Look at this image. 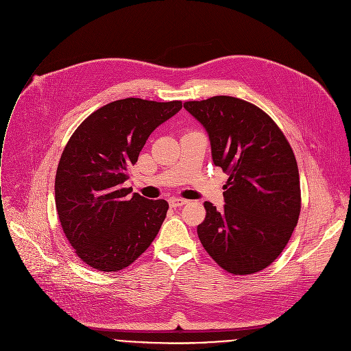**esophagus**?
<instances>
[{
  "instance_id": "34e87169",
  "label": "esophagus",
  "mask_w": 351,
  "mask_h": 351,
  "mask_svg": "<svg viewBox=\"0 0 351 351\" xmlns=\"http://www.w3.org/2000/svg\"><path fill=\"white\" fill-rule=\"evenodd\" d=\"M169 203H170V206H171V207H181V206L186 204V203H188V200H185V199H180V197H170V199H169Z\"/></svg>"
}]
</instances>
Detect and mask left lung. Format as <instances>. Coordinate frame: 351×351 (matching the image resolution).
<instances>
[{
	"instance_id": "8db88e82",
	"label": "left lung",
	"mask_w": 351,
	"mask_h": 351,
	"mask_svg": "<svg viewBox=\"0 0 351 351\" xmlns=\"http://www.w3.org/2000/svg\"><path fill=\"white\" fill-rule=\"evenodd\" d=\"M184 108L206 128L216 166L227 173L224 210L204 202L197 237L234 275L268 267L298 226L302 196L295 154L276 123L239 98L217 95Z\"/></svg>"
}]
</instances>
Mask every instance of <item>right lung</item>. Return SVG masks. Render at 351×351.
<instances>
[{"instance_id": "1", "label": "right lung", "mask_w": 351, "mask_h": 351, "mask_svg": "<svg viewBox=\"0 0 351 351\" xmlns=\"http://www.w3.org/2000/svg\"><path fill=\"white\" fill-rule=\"evenodd\" d=\"M182 108L181 101L125 98L91 113L67 141L55 177L62 230L90 267H128L156 238L169 210L123 188L152 131Z\"/></svg>"}]
</instances>
